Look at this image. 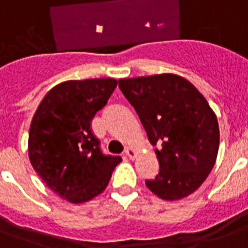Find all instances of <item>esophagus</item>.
<instances>
[{"instance_id": "obj_1", "label": "esophagus", "mask_w": 248, "mask_h": 248, "mask_svg": "<svg viewBox=\"0 0 248 248\" xmlns=\"http://www.w3.org/2000/svg\"><path fill=\"white\" fill-rule=\"evenodd\" d=\"M124 155H127V157L130 159H134L136 157V151H135V149H134V148L127 147V148H126V149H124Z\"/></svg>"}]
</instances>
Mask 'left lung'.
Listing matches in <instances>:
<instances>
[{
    "instance_id": "1",
    "label": "left lung",
    "mask_w": 248,
    "mask_h": 248,
    "mask_svg": "<svg viewBox=\"0 0 248 248\" xmlns=\"http://www.w3.org/2000/svg\"><path fill=\"white\" fill-rule=\"evenodd\" d=\"M135 108L159 163L148 189L166 201L192 194L207 179L219 151V124L207 100L177 75L118 81Z\"/></svg>"
}]
</instances>
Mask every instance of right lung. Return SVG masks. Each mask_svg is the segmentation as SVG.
I'll return each instance as SVG.
<instances>
[{"mask_svg": "<svg viewBox=\"0 0 248 248\" xmlns=\"http://www.w3.org/2000/svg\"><path fill=\"white\" fill-rule=\"evenodd\" d=\"M117 87L114 78L65 81L38 105L29 128L28 155L45 184L71 203H83L107 188L118 155H105L91 121Z\"/></svg>", "mask_w": 248, "mask_h": 248, "instance_id": "right-lung-1", "label": "right lung"}]
</instances>
